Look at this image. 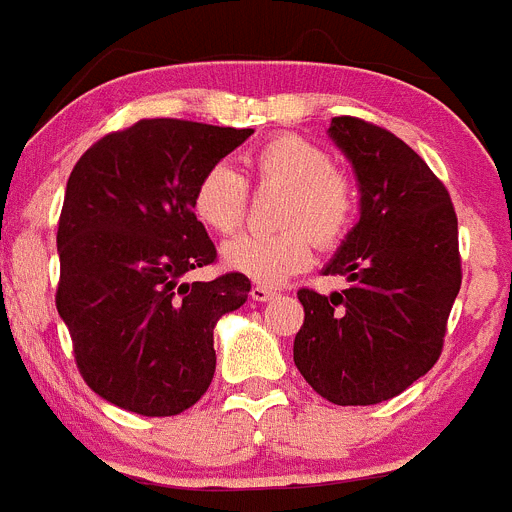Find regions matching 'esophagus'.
I'll return each mask as SVG.
<instances>
[{"label": "esophagus", "mask_w": 512, "mask_h": 512, "mask_svg": "<svg viewBox=\"0 0 512 512\" xmlns=\"http://www.w3.org/2000/svg\"><path fill=\"white\" fill-rule=\"evenodd\" d=\"M275 295H278V293H275V290H272V288H267V285H255V288L250 290V298L257 300V303H265V300H272V298H275Z\"/></svg>", "instance_id": "esophagus-1"}]
</instances>
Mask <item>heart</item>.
Returning <instances> with one entry per match:
<instances>
[{
	"instance_id": "1",
	"label": "heart",
	"mask_w": 512,
	"mask_h": 512,
	"mask_svg": "<svg viewBox=\"0 0 512 512\" xmlns=\"http://www.w3.org/2000/svg\"><path fill=\"white\" fill-rule=\"evenodd\" d=\"M247 176L257 189L283 191L270 234H240L222 247L229 270L250 280L278 285L313 260V242L331 250L356 217L353 179L333 166L326 148L300 136H272L245 156ZM191 209L217 234H232L247 217V184L232 166L214 164L199 176Z\"/></svg>"
}]
</instances>
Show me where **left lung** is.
Segmentation results:
<instances>
[{"instance_id":"left-lung-1","label":"left lung","mask_w":512,"mask_h":512,"mask_svg":"<svg viewBox=\"0 0 512 512\" xmlns=\"http://www.w3.org/2000/svg\"><path fill=\"white\" fill-rule=\"evenodd\" d=\"M328 136L356 171L361 217L323 267L348 288L298 290L293 358L323 399L369 407L437 364L462 285L457 214L422 156L386 128L338 116Z\"/></svg>"}]
</instances>
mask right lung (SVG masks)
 <instances>
[{"mask_svg": "<svg viewBox=\"0 0 512 512\" xmlns=\"http://www.w3.org/2000/svg\"><path fill=\"white\" fill-rule=\"evenodd\" d=\"M252 136L179 118H146L80 156L57 224V313L85 384L126 412L174 417L217 369L214 326L250 280L184 275L217 260L191 209L199 176Z\"/></svg>", "mask_w": 512, "mask_h": 512, "instance_id": "1", "label": "right lung"}]
</instances>
